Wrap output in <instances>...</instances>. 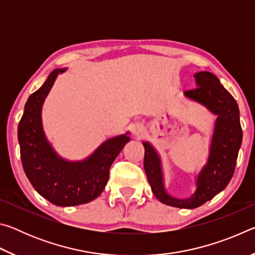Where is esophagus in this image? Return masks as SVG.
Wrapping results in <instances>:
<instances>
[{
	"label": "esophagus",
	"mask_w": 255,
	"mask_h": 255,
	"mask_svg": "<svg viewBox=\"0 0 255 255\" xmlns=\"http://www.w3.org/2000/svg\"><path fill=\"white\" fill-rule=\"evenodd\" d=\"M145 132V127L141 124H136L132 126V133L136 137H141Z\"/></svg>",
	"instance_id": "34e87169"
}]
</instances>
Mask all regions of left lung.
<instances>
[{"mask_svg": "<svg viewBox=\"0 0 255 255\" xmlns=\"http://www.w3.org/2000/svg\"><path fill=\"white\" fill-rule=\"evenodd\" d=\"M198 88L185 91V97L206 106L217 115L211 139L208 161L197 178V190L188 199H176L167 195L163 184V173L156 150L144 141V169L152 191L157 199L167 206L193 209L223 191L234 174L236 159L242 145L239 106L232 94L221 84L213 73L199 72L195 75Z\"/></svg>", "mask_w": 255, "mask_h": 255, "instance_id": "1", "label": "left lung"}]
</instances>
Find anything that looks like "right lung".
Segmentation results:
<instances>
[{"label":"right lung","mask_w":255,"mask_h":255,"mask_svg":"<svg viewBox=\"0 0 255 255\" xmlns=\"http://www.w3.org/2000/svg\"><path fill=\"white\" fill-rule=\"evenodd\" d=\"M65 71L54 70L41 88L29 97L18 127L25 175L39 195L62 207L86 204L100 196L109 180L111 164L130 140L127 135L110 138L81 162L65 161L55 153L42 130L41 107L56 77Z\"/></svg>","instance_id":"1"}]
</instances>
